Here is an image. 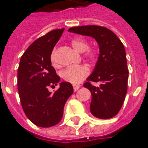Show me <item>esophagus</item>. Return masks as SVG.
<instances>
[{
    "label": "esophagus",
    "instance_id": "obj_1",
    "mask_svg": "<svg viewBox=\"0 0 148 148\" xmlns=\"http://www.w3.org/2000/svg\"><path fill=\"white\" fill-rule=\"evenodd\" d=\"M73 87H74V91H77V90H79V88H80V85H79V84H74V85H73Z\"/></svg>",
    "mask_w": 148,
    "mask_h": 148
}]
</instances>
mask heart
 <instances>
[{
	"label": "heart",
	"instance_id": "1",
	"mask_svg": "<svg viewBox=\"0 0 148 148\" xmlns=\"http://www.w3.org/2000/svg\"><path fill=\"white\" fill-rule=\"evenodd\" d=\"M71 45L73 48L83 53L84 52V57L88 60H93L98 58L99 56V50L95 47H88V41L82 38H75L71 40ZM50 61L54 66L58 65V62L56 60V51L54 49L50 55ZM90 73L89 68L86 64H81L78 66H72L65 69L62 72V78L69 83L73 84H78L84 80L87 76Z\"/></svg>",
	"mask_w": 148,
	"mask_h": 148
}]
</instances>
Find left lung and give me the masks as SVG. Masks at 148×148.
<instances>
[{
	"label": "left lung",
	"mask_w": 148,
	"mask_h": 148,
	"mask_svg": "<svg viewBox=\"0 0 148 148\" xmlns=\"http://www.w3.org/2000/svg\"><path fill=\"white\" fill-rule=\"evenodd\" d=\"M69 31L91 36L99 44L98 61L84 87L91 92V113L98 119H111L120 111L127 90L128 69L124 46L112 30L103 26H76ZM91 82H99L100 86H93Z\"/></svg>",
	"instance_id": "8db88e82"
}]
</instances>
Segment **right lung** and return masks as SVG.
<instances>
[{"label": "right lung", "instance_id": "1", "mask_svg": "<svg viewBox=\"0 0 148 148\" xmlns=\"http://www.w3.org/2000/svg\"><path fill=\"white\" fill-rule=\"evenodd\" d=\"M64 29L49 31L33 42L21 58L17 73V87L23 110L36 126L49 127L58 124L67 99L74 93L70 83L62 82L54 93L60 78L51 65L50 55Z\"/></svg>", "mask_w": 148, "mask_h": 148}]
</instances>
